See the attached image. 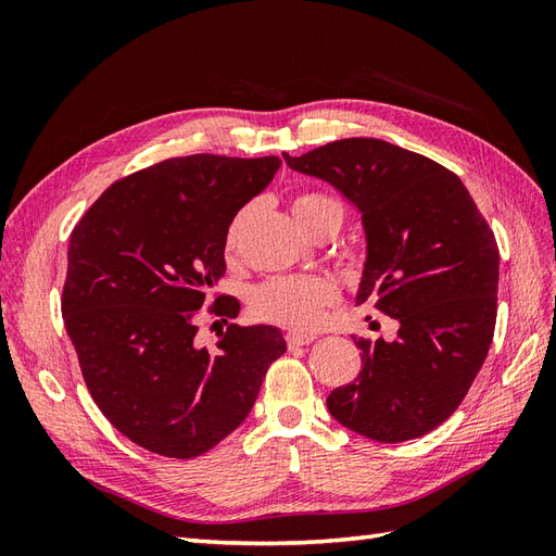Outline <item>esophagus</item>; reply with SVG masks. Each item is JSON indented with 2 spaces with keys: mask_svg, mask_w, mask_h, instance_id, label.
<instances>
[{
  "mask_svg": "<svg viewBox=\"0 0 556 556\" xmlns=\"http://www.w3.org/2000/svg\"><path fill=\"white\" fill-rule=\"evenodd\" d=\"M317 339L315 333H306V331H288V336H285V341H288L290 348H299V345H308Z\"/></svg>",
  "mask_w": 556,
  "mask_h": 556,
  "instance_id": "34e87169",
  "label": "esophagus"
}]
</instances>
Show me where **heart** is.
I'll use <instances>...</instances> for the list:
<instances>
[{
  "mask_svg": "<svg viewBox=\"0 0 556 556\" xmlns=\"http://www.w3.org/2000/svg\"><path fill=\"white\" fill-rule=\"evenodd\" d=\"M292 211L299 225L308 233L319 225H343L345 206L339 197L327 192H301L292 201ZM250 208L233 215L225 231V252L231 257L239 248ZM339 290L325 276H274L257 285L250 294V311L264 323H274L292 329H311L319 323L323 313L336 304Z\"/></svg>",
  "mask_w": 556,
  "mask_h": 556,
  "instance_id": "heart-1",
  "label": "heart"
}]
</instances>
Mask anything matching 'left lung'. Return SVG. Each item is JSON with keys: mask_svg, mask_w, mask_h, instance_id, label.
Here are the masks:
<instances>
[{"mask_svg": "<svg viewBox=\"0 0 556 556\" xmlns=\"http://www.w3.org/2000/svg\"><path fill=\"white\" fill-rule=\"evenodd\" d=\"M290 169L333 185L362 213L366 262L357 304L394 317V341H355L362 371L327 396L366 439H419L457 410L490 352L498 248L459 176L380 139H341Z\"/></svg>", "mask_w": 556, "mask_h": 556, "instance_id": "left-lung-1", "label": "left lung"}]
</instances>
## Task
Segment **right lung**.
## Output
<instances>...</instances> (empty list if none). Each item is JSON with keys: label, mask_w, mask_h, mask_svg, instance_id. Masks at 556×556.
<instances>
[{"label": "right lung", "mask_w": 556, "mask_h": 556, "mask_svg": "<svg viewBox=\"0 0 556 556\" xmlns=\"http://www.w3.org/2000/svg\"><path fill=\"white\" fill-rule=\"evenodd\" d=\"M280 160L188 155L115 180L72 231L62 317L83 380L131 443L172 459L208 452L255 403L288 345L268 325L199 348L197 315L225 276V231ZM217 296L208 313L237 317Z\"/></svg>", "instance_id": "right-lung-1"}]
</instances>
